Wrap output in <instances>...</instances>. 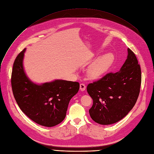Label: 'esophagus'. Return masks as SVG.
Wrapping results in <instances>:
<instances>
[{
  "instance_id": "esophagus-1",
  "label": "esophagus",
  "mask_w": 154,
  "mask_h": 154,
  "mask_svg": "<svg viewBox=\"0 0 154 154\" xmlns=\"http://www.w3.org/2000/svg\"><path fill=\"white\" fill-rule=\"evenodd\" d=\"M85 88H86V86H85V85L84 84V83H81V84L80 85V91H84L85 90Z\"/></svg>"
}]
</instances>
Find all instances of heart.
<instances>
[{"label":"heart","mask_w":154,"mask_h":154,"mask_svg":"<svg viewBox=\"0 0 154 154\" xmlns=\"http://www.w3.org/2000/svg\"><path fill=\"white\" fill-rule=\"evenodd\" d=\"M112 54H106L96 60L88 67V75L93 79L99 78L109 71L114 63Z\"/></svg>","instance_id":"1"}]
</instances>
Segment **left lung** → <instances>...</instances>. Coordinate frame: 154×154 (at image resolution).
Returning <instances> with one entry per match:
<instances>
[{"label":"left lung","mask_w":154,"mask_h":154,"mask_svg":"<svg viewBox=\"0 0 154 154\" xmlns=\"http://www.w3.org/2000/svg\"><path fill=\"white\" fill-rule=\"evenodd\" d=\"M141 83L140 66L128 48L127 58L119 72L107 73L87 85V92L93 100L89 109L92 120L106 125L122 119L136 104Z\"/></svg>","instance_id":"8db88e82"}]
</instances>
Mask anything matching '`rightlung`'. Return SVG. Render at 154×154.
Segmentation results:
<instances>
[{"mask_svg":"<svg viewBox=\"0 0 154 154\" xmlns=\"http://www.w3.org/2000/svg\"><path fill=\"white\" fill-rule=\"evenodd\" d=\"M25 51L18 54L13 63L11 83L14 97L32 121L44 127H54L66 118L69 101L77 94L80 83L62 80L42 85L32 83L23 67Z\"/></svg>","mask_w":154,"mask_h":154,"instance_id":"right-lung-1","label":"right lung"}]
</instances>
